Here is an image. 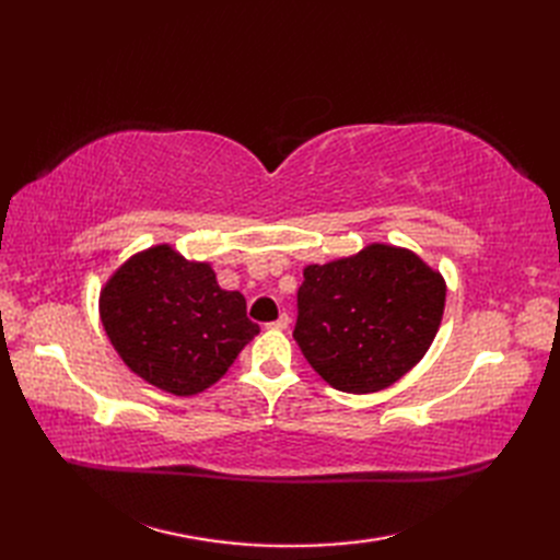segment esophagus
Masks as SVG:
<instances>
[{
	"mask_svg": "<svg viewBox=\"0 0 560 560\" xmlns=\"http://www.w3.org/2000/svg\"><path fill=\"white\" fill-rule=\"evenodd\" d=\"M287 327H290V315H287V313H282L276 322H270V325H268V329H278V331H282Z\"/></svg>",
	"mask_w": 560,
	"mask_h": 560,
	"instance_id": "obj_1",
	"label": "esophagus"
}]
</instances>
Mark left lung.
<instances>
[{
	"mask_svg": "<svg viewBox=\"0 0 560 560\" xmlns=\"http://www.w3.org/2000/svg\"><path fill=\"white\" fill-rule=\"evenodd\" d=\"M444 306L439 270L411 249L371 243L352 257L303 268L294 338L331 387L369 395L425 358Z\"/></svg>",
	"mask_w": 560,
	"mask_h": 560,
	"instance_id": "1",
	"label": "left lung"
}]
</instances>
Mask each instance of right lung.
I'll return each mask as SVG.
<instances>
[{
  "label": "right lung",
  "mask_w": 560,
  "mask_h": 560,
  "mask_svg": "<svg viewBox=\"0 0 560 560\" xmlns=\"http://www.w3.org/2000/svg\"><path fill=\"white\" fill-rule=\"evenodd\" d=\"M100 319L118 358L149 385L191 397L214 385L259 334L241 292L208 261L154 245L118 266L100 292Z\"/></svg>",
  "instance_id": "1"
}]
</instances>
